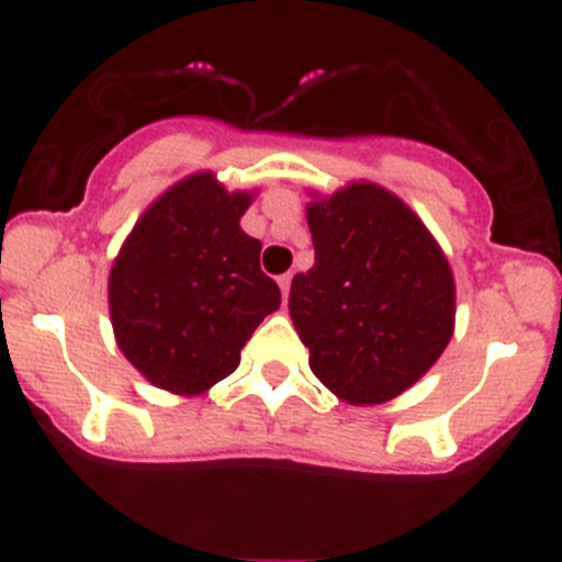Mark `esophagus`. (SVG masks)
Returning <instances> with one entry per match:
<instances>
[{
  "instance_id": "esophagus-1",
  "label": "esophagus",
  "mask_w": 562,
  "mask_h": 562,
  "mask_svg": "<svg viewBox=\"0 0 562 562\" xmlns=\"http://www.w3.org/2000/svg\"><path fill=\"white\" fill-rule=\"evenodd\" d=\"M291 280H293V274L280 277V291H282V299H285V302H288V296H291Z\"/></svg>"
}]
</instances>
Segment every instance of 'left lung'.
Segmentation results:
<instances>
[{"instance_id":"left-lung-1","label":"left lung","mask_w":562,"mask_h":562,"mask_svg":"<svg viewBox=\"0 0 562 562\" xmlns=\"http://www.w3.org/2000/svg\"><path fill=\"white\" fill-rule=\"evenodd\" d=\"M315 266L291 282L310 370L350 405L411 389L454 334V274L394 192L353 181L307 206Z\"/></svg>"}]
</instances>
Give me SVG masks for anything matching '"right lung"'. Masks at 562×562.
Segmentation results:
<instances>
[{"label":"right lung","mask_w":562,"mask_h":562,"mask_svg":"<svg viewBox=\"0 0 562 562\" xmlns=\"http://www.w3.org/2000/svg\"><path fill=\"white\" fill-rule=\"evenodd\" d=\"M249 192L192 173L162 192L124 239L108 277L116 342L157 389L195 396L239 367L280 288L239 220Z\"/></svg>","instance_id":"right-lung-1"}]
</instances>
